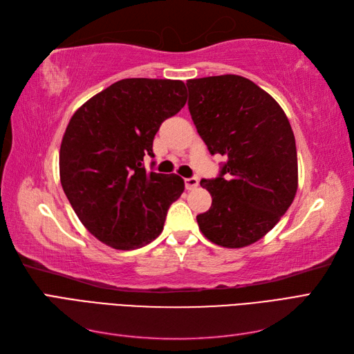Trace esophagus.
I'll use <instances>...</instances> for the list:
<instances>
[{
	"instance_id": "obj_1",
	"label": "esophagus",
	"mask_w": 354,
	"mask_h": 354,
	"mask_svg": "<svg viewBox=\"0 0 354 354\" xmlns=\"http://www.w3.org/2000/svg\"><path fill=\"white\" fill-rule=\"evenodd\" d=\"M185 185H186V189H187V190H194L195 187H198L199 180H198L196 177H190V178H186V180H185Z\"/></svg>"
}]
</instances>
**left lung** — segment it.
Wrapping results in <instances>:
<instances>
[{"label": "left lung", "mask_w": 354, "mask_h": 354, "mask_svg": "<svg viewBox=\"0 0 354 354\" xmlns=\"http://www.w3.org/2000/svg\"><path fill=\"white\" fill-rule=\"evenodd\" d=\"M189 111L211 155L227 158L220 177L201 180L212 203L196 216L199 230L224 248L266 236L298 189L295 137L269 93L239 75L189 80Z\"/></svg>", "instance_id": "8db88e82"}]
</instances>
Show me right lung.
<instances>
[{
    "label": "right lung",
    "mask_w": 354,
    "mask_h": 354,
    "mask_svg": "<svg viewBox=\"0 0 354 354\" xmlns=\"http://www.w3.org/2000/svg\"><path fill=\"white\" fill-rule=\"evenodd\" d=\"M186 100L183 81L127 78L72 115L60 145V183L84 227L111 248L130 251L156 239L183 194V178L147 173L143 158L153 156L159 125Z\"/></svg>",
    "instance_id": "add662e5"
}]
</instances>
